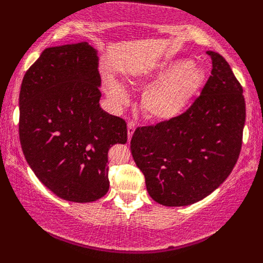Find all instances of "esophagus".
I'll use <instances>...</instances> for the list:
<instances>
[{
    "mask_svg": "<svg viewBox=\"0 0 263 263\" xmlns=\"http://www.w3.org/2000/svg\"><path fill=\"white\" fill-rule=\"evenodd\" d=\"M134 132H135V123H134V122L129 121L128 122V140H129V141H130L132 135L134 134Z\"/></svg>",
    "mask_w": 263,
    "mask_h": 263,
    "instance_id": "34e87169",
    "label": "esophagus"
}]
</instances>
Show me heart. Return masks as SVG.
I'll return each mask as SVG.
<instances>
[{"label":"heart","instance_id":"1","mask_svg":"<svg viewBox=\"0 0 263 263\" xmlns=\"http://www.w3.org/2000/svg\"><path fill=\"white\" fill-rule=\"evenodd\" d=\"M202 68L184 59L159 63L153 69L136 78V84L146 88L141 109L146 117L157 122H168L182 116L202 88ZM107 95L117 105L129 100L127 88L115 78L107 79Z\"/></svg>","mask_w":263,"mask_h":263}]
</instances>
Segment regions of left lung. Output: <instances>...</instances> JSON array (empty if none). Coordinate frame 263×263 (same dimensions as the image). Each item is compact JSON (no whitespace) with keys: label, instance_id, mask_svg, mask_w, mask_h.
I'll use <instances>...</instances> for the list:
<instances>
[{"label":"left lung","instance_id":"obj_1","mask_svg":"<svg viewBox=\"0 0 263 263\" xmlns=\"http://www.w3.org/2000/svg\"><path fill=\"white\" fill-rule=\"evenodd\" d=\"M212 71L182 116L138 128L130 149L156 202L188 206L213 193L231 174L246 123L243 88L218 52L207 51Z\"/></svg>","mask_w":263,"mask_h":263}]
</instances>
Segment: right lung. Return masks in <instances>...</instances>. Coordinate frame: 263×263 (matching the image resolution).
I'll return each instance as SVG.
<instances>
[{"label": "right lung", "mask_w": 263, "mask_h": 263, "mask_svg": "<svg viewBox=\"0 0 263 263\" xmlns=\"http://www.w3.org/2000/svg\"><path fill=\"white\" fill-rule=\"evenodd\" d=\"M97 50L87 42L48 48L26 71L19 136L28 165L61 199L92 202L110 186L107 152L127 142V123L99 105Z\"/></svg>", "instance_id": "obj_1"}]
</instances>
